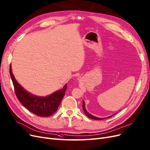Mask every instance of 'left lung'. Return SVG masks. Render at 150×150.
Masks as SVG:
<instances>
[{
    "label": "left lung",
    "mask_w": 150,
    "mask_h": 150,
    "mask_svg": "<svg viewBox=\"0 0 150 150\" xmlns=\"http://www.w3.org/2000/svg\"><path fill=\"white\" fill-rule=\"evenodd\" d=\"M82 107H83V112H84L86 116H87V117H88V118H91V119H93V120H103V119H106V118H108L112 117L113 115H112V116H110V117H106V118H98V117H95V116H93V115H91L90 113H89L87 112V111H86V108H85V103L84 100H83V105H82ZM116 113H115V114H116Z\"/></svg>",
    "instance_id": "8db88e82"
}]
</instances>
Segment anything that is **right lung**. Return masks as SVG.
<instances>
[{
  "label": "right lung",
  "mask_w": 150,
  "mask_h": 150,
  "mask_svg": "<svg viewBox=\"0 0 150 150\" xmlns=\"http://www.w3.org/2000/svg\"><path fill=\"white\" fill-rule=\"evenodd\" d=\"M10 75L17 97L27 110L33 114L43 117H49L57 112L65 95L67 88V84L64 86L63 88L50 95L45 96H37L28 92L18 83L12 74L11 65L10 66Z\"/></svg>",
  "instance_id": "1"
}]
</instances>
